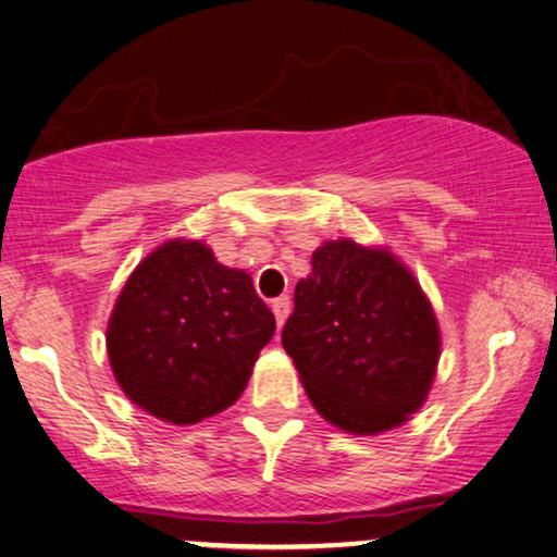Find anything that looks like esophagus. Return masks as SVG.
<instances>
[{
  "instance_id": "34e87169",
  "label": "esophagus",
  "mask_w": 557,
  "mask_h": 557,
  "mask_svg": "<svg viewBox=\"0 0 557 557\" xmlns=\"http://www.w3.org/2000/svg\"><path fill=\"white\" fill-rule=\"evenodd\" d=\"M272 313H274V321H277V326H283L287 313H290V298L287 295H280V298L272 300Z\"/></svg>"
}]
</instances>
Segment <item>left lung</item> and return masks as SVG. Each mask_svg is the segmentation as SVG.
<instances>
[{
  "instance_id": "left-lung-1",
  "label": "left lung",
  "mask_w": 557,
  "mask_h": 557,
  "mask_svg": "<svg viewBox=\"0 0 557 557\" xmlns=\"http://www.w3.org/2000/svg\"><path fill=\"white\" fill-rule=\"evenodd\" d=\"M311 267L283 347L313 408L349 434L400 426L424 406L442 351L426 293L385 246L323 242Z\"/></svg>"
}]
</instances>
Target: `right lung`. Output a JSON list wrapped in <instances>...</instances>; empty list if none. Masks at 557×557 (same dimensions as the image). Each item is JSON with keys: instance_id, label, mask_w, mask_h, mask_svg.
<instances>
[{"instance_id": "obj_1", "label": "right lung", "mask_w": 557, "mask_h": 557, "mask_svg": "<svg viewBox=\"0 0 557 557\" xmlns=\"http://www.w3.org/2000/svg\"><path fill=\"white\" fill-rule=\"evenodd\" d=\"M272 334L249 272L221 264L197 238H169L125 280L108 357L133 404L182 426L236 404Z\"/></svg>"}]
</instances>
